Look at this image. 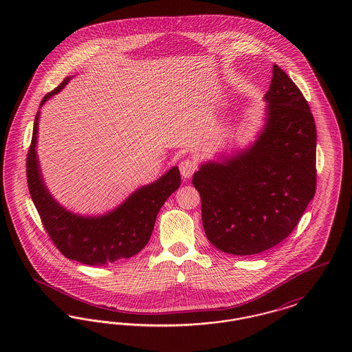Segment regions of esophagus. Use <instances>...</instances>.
Returning a JSON list of instances; mask_svg holds the SVG:
<instances>
[{"instance_id": "obj_1", "label": "esophagus", "mask_w": 352, "mask_h": 352, "mask_svg": "<svg viewBox=\"0 0 352 352\" xmlns=\"http://www.w3.org/2000/svg\"><path fill=\"white\" fill-rule=\"evenodd\" d=\"M197 170V164L192 160H182L179 162V171L184 179H190Z\"/></svg>"}]
</instances>
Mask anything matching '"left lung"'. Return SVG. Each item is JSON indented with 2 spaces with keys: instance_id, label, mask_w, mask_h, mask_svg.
Wrapping results in <instances>:
<instances>
[{
  "instance_id": "left-lung-1",
  "label": "left lung",
  "mask_w": 352,
  "mask_h": 352,
  "mask_svg": "<svg viewBox=\"0 0 352 352\" xmlns=\"http://www.w3.org/2000/svg\"><path fill=\"white\" fill-rule=\"evenodd\" d=\"M267 120L251 148L192 177L207 239L226 253L267 251L296 228L317 188V129L300 88L277 65Z\"/></svg>"
}]
</instances>
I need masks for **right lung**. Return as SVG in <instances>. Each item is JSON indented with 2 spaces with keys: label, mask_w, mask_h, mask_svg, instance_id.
I'll use <instances>...</instances> for the list:
<instances>
[{
  "label": "right lung",
  "mask_w": 352,
  "mask_h": 352,
  "mask_svg": "<svg viewBox=\"0 0 352 352\" xmlns=\"http://www.w3.org/2000/svg\"><path fill=\"white\" fill-rule=\"evenodd\" d=\"M67 82L68 79L63 80L49 92L41 101V107ZM38 120L39 112L34 120L33 137L26 158V175L34 206L54 245L69 260L94 267L107 265L137 254L151 239L158 211L181 184L178 168H170L155 182L138 188L116 210L105 215L91 218L72 214L54 201L43 184L35 151Z\"/></svg>",
  "instance_id": "add662e5"
}]
</instances>
